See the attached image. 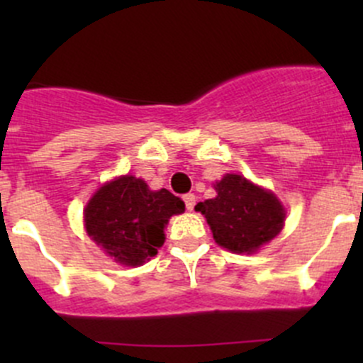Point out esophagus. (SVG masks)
<instances>
[{"instance_id": "esophagus-1", "label": "esophagus", "mask_w": 363, "mask_h": 363, "mask_svg": "<svg viewBox=\"0 0 363 363\" xmlns=\"http://www.w3.org/2000/svg\"><path fill=\"white\" fill-rule=\"evenodd\" d=\"M184 203H186V208H188V211H193V208H195V195H193V193L184 195Z\"/></svg>"}]
</instances>
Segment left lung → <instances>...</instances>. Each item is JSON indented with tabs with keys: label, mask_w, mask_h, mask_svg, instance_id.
Returning a JSON list of instances; mask_svg holds the SVG:
<instances>
[{
	"label": "left lung",
	"mask_w": 363,
	"mask_h": 363,
	"mask_svg": "<svg viewBox=\"0 0 363 363\" xmlns=\"http://www.w3.org/2000/svg\"><path fill=\"white\" fill-rule=\"evenodd\" d=\"M216 199L196 203L214 240L233 252H252L270 242L284 225V208L270 191L246 177L226 174L216 182Z\"/></svg>",
	"instance_id": "1"
}]
</instances>
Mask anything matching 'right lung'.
<instances>
[{
    "mask_svg": "<svg viewBox=\"0 0 363 363\" xmlns=\"http://www.w3.org/2000/svg\"><path fill=\"white\" fill-rule=\"evenodd\" d=\"M184 212V202L168 189L151 191L142 179H116L87 203L86 230L91 239L123 265H140L164 242L170 216Z\"/></svg>",
    "mask_w": 363,
    "mask_h": 363,
    "instance_id": "right-lung-1",
    "label": "right lung"
}]
</instances>
